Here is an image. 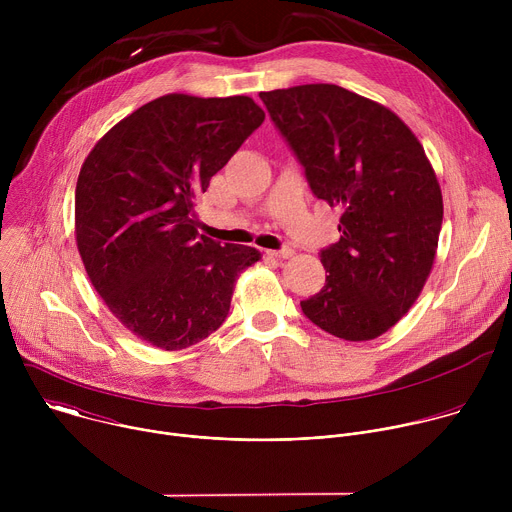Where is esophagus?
<instances>
[{
    "label": "esophagus",
    "mask_w": 512,
    "mask_h": 512,
    "mask_svg": "<svg viewBox=\"0 0 512 512\" xmlns=\"http://www.w3.org/2000/svg\"><path fill=\"white\" fill-rule=\"evenodd\" d=\"M271 257H275V259H287V257H291L294 255V249L291 247H281V249H273V251H267Z\"/></svg>",
    "instance_id": "esophagus-1"
}]
</instances>
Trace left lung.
<instances>
[{
	"mask_svg": "<svg viewBox=\"0 0 512 512\" xmlns=\"http://www.w3.org/2000/svg\"><path fill=\"white\" fill-rule=\"evenodd\" d=\"M310 190L344 208L320 251L326 283L300 302L318 328L373 340L417 300L440 239L444 202L413 131L387 107L338 85L259 93Z\"/></svg>",
	"mask_w": 512,
	"mask_h": 512,
	"instance_id": "8db88e82",
	"label": "left lung"
}]
</instances>
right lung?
Segmentation results:
<instances>
[{"mask_svg":"<svg viewBox=\"0 0 512 512\" xmlns=\"http://www.w3.org/2000/svg\"><path fill=\"white\" fill-rule=\"evenodd\" d=\"M249 97L166 95L109 129L75 192L85 269L119 322L164 350L192 346L229 316L245 245L196 231L194 202L263 123Z\"/></svg>","mask_w":512,"mask_h":512,"instance_id":"obj_1","label":"right lung"}]
</instances>
